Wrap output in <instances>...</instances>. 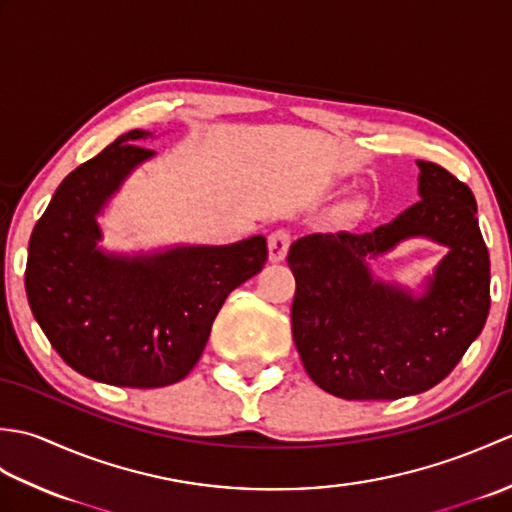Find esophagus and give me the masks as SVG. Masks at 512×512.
Instances as JSON below:
<instances>
[{
  "label": "esophagus",
  "mask_w": 512,
  "mask_h": 512,
  "mask_svg": "<svg viewBox=\"0 0 512 512\" xmlns=\"http://www.w3.org/2000/svg\"><path fill=\"white\" fill-rule=\"evenodd\" d=\"M290 231L288 228H275L268 235V250H270V262H281L286 257L288 246H290Z\"/></svg>",
  "instance_id": "34e87169"
}]
</instances>
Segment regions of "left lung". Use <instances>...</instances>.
<instances>
[{"label":"left lung","mask_w":512,"mask_h":512,"mask_svg":"<svg viewBox=\"0 0 512 512\" xmlns=\"http://www.w3.org/2000/svg\"><path fill=\"white\" fill-rule=\"evenodd\" d=\"M420 200L372 233H314L290 246L292 339L308 376L345 400L420 394L460 363L491 308V259L464 182L418 160ZM411 236L450 253L416 298L376 280L367 256Z\"/></svg>","instance_id":"1"}]
</instances>
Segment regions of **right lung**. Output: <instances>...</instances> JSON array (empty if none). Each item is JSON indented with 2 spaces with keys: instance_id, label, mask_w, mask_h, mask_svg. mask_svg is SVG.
<instances>
[{
  "instance_id": "right-lung-1",
  "label": "right lung",
  "mask_w": 512,
  "mask_h": 512,
  "mask_svg": "<svg viewBox=\"0 0 512 512\" xmlns=\"http://www.w3.org/2000/svg\"><path fill=\"white\" fill-rule=\"evenodd\" d=\"M147 136H118L59 184L32 228L26 264L30 310L63 361L99 383L136 389L187 376L224 299L268 259L262 235L134 257L105 253L96 215L154 156L136 145Z\"/></svg>"
}]
</instances>
